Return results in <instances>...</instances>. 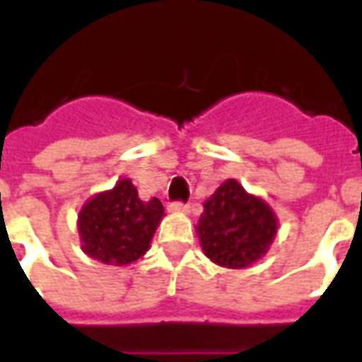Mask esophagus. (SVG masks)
<instances>
[{
    "label": "esophagus",
    "mask_w": 362,
    "mask_h": 362,
    "mask_svg": "<svg viewBox=\"0 0 362 362\" xmlns=\"http://www.w3.org/2000/svg\"><path fill=\"white\" fill-rule=\"evenodd\" d=\"M187 209H189V204L184 203V201H173V203H169L170 212H187Z\"/></svg>",
    "instance_id": "34e87169"
}]
</instances>
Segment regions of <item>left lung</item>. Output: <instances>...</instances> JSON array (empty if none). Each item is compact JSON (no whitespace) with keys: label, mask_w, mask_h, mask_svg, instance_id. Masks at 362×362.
Wrapping results in <instances>:
<instances>
[{"label":"left lung","mask_w":362,"mask_h":362,"mask_svg":"<svg viewBox=\"0 0 362 362\" xmlns=\"http://www.w3.org/2000/svg\"><path fill=\"white\" fill-rule=\"evenodd\" d=\"M276 216L257 197L244 192L237 180L223 182L204 203L197 226L206 257L227 269H246L274 240Z\"/></svg>","instance_id":"1"}]
</instances>
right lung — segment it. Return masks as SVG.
Instances as JSON below:
<instances>
[{
  "instance_id": "right-lung-1",
  "label": "right lung",
  "mask_w": 362,
  "mask_h": 362,
  "mask_svg": "<svg viewBox=\"0 0 362 362\" xmlns=\"http://www.w3.org/2000/svg\"><path fill=\"white\" fill-rule=\"evenodd\" d=\"M159 199L141 201L136 187L124 178L110 192L99 193L78 216L82 247L105 264H127L146 252L159 220Z\"/></svg>"
}]
</instances>
